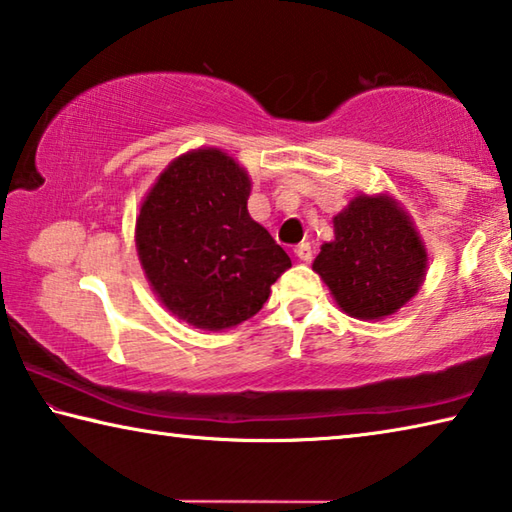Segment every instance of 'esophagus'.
<instances>
[{
    "mask_svg": "<svg viewBox=\"0 0 512 512\" xmlns=\"http://www.w3.org/2000/svg\"><path fill=\"white\" fill-rule=\"evenodd\" d=\"M293 255H296L300 262H311V257H314V253H311L309 241H302V244H298L296 248H293Z\"/></svg>",
    "mask_w": 512,
    "mask_h": 512,
    "instance_id": "obj_1",
    "label": "esophagus"
}]
</instances>
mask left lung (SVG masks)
Instances as JSON below:
<instances>
[{"label":"left lung","mask_w":512,"mask_h":512,"mask_svg":"<svg viewBox=\"0 0 512 512\" xmlns=\"http://www.w3.org/2000/svg\"><path fill=\"white\" fill-rule=\"evenodd\" d=\"M332 223L334 239L311 268L348 316H393L420 291L429 264L411 216L393 196L357 194Z\"/></svg>","instance_id":"1"}]
</instances>
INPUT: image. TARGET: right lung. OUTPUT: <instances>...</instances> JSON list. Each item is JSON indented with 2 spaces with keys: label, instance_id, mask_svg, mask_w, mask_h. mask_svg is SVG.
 <instances>
[{
  "label": "right lung",
  "instance_id": "right-lung-1",
  "mask_svg": "<svg viewBox=\"0 0 512 512\" xmlns=\"http://www.w3.org/2000/svg\"><path fill=\"white\" fill-rule=\"evenodd\" d=\"M250 178L221 149L180 155L144 196L135 246L171 316L207 332L253 318L289 255L248 214Z\"/></svg>",
  "mask_w": 512,
  "mask_h": 512
}]
</instances>
